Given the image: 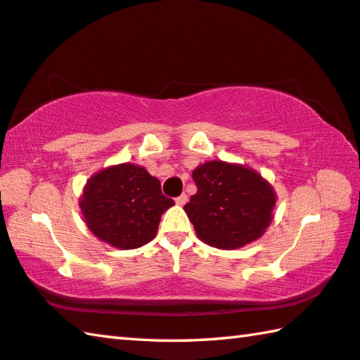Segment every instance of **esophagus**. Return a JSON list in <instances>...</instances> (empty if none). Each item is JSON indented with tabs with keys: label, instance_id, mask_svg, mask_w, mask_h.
Instances as JSON below:
<instances>
[{
	"label": "esophagus",
	"instance_id": "1",
	"mask_svg": "<svg viewBox=\"0 0 360 360\" xmlns=\"http://www.w3.org/2000/svg\"><path fill=\"white\" fill-rule=\"evenodd\" d=\"M186 203H187V195L186 193H182V195H179L178 198H176V205L182 206V205H186Z\"/></svg>",
	"mask_w": 360,
	"mask_h": 360
}]
</instances>
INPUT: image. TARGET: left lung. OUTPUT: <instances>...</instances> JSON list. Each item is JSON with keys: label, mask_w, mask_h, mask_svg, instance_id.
Segmentation results:
<instances>
[{"label": "left lung", "mask_w": 360, "mask_h": 360, "mask_svg": "<svg viewBox=\"0 0 360 360\" xmlns=\"http://www.w3.org/2000/svg\"><path fill=\"white\" fill-rule=\"evenodd\" d=\"M197 193L184 206L198 238L219 249H238L262 236L276 197L254 169L212 160L192 173Z\"/></svg>", "instance_id": "obj_1"}]
</instances>
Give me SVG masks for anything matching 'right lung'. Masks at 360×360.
I'll return each mask as SVG.
<instances>
[{
	"label": "right lung",
	"instance_id": "right-lung-1",
	"mask_svg": "<svg viewBox=\"0 0 360 360\" xmlns=\"http://www.w3.org/2000/svg\"><path fill=\"white\" fill-rule=\"evenodd\" d=\"M79 205L95 236L114 248L135 249L154 238L162 214L174 202L148 169L122 163L94 174Z\"/></svg>",
	"mask_w": 360,
	"mask_h": 360
}]
</instances>
